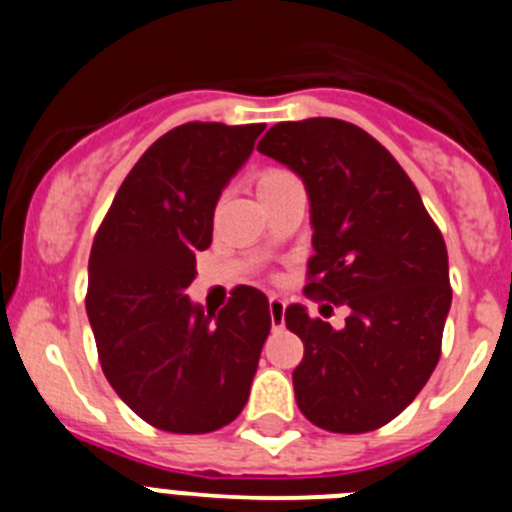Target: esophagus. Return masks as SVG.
<instances>
[{"instance_id":"obj_1","label":"esophagus","mask_w":512,"mask_h":512,"mask_svg":"<svg viewBox=\"0 0 512 512\" xmlns=\"http://www.w3.org/2000/svg\"><path fill=\"white\" fill-rule=\"evenodd\" d=\"M284 310H287L284 300H279V297H269L271 328H282V325H284Z\"/></svg>"}]
</instances>
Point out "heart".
<instances>
[{"label": "heart", "mask_w": 512, "mask_h": 512, "mask_svg": "<svg viewBox=\"0 0 512 512\" xmlns=\"http://www.w3.org/2000/svg\"><path fill=\"white\" fill-rule=\"evenodd\" d=\"M289 182H295V176L289 174V171L266 169L256 176V194H259V200H261V197H266L269 192H274V189L284 187V184H289Z\"/></svg>", "instance_id": "obj_1"}]
</instances>
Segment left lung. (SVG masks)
I'll use <instances>...</instances> for the list:
<instances>
[{
	"label": "left lung",
	"instance_id": "obj_1",
	"mask_svg": "<svg viewBox=\"0 0 512 512\" xmlns=\"http://www.w3.org/2000/svg\"><path fill=\"white\" fill-rule=\"evenodd\" d=\"M259 151L302 179L310 197L307 297L346 305L341 330L289 305L305 343L292 372L297 408L330 433L382 428L408 408L441 356L451 307L449 253L418 189L366 130L333 117L279 122Z\"/></svg>",
	"mask_w": 512,
	"mask_h": 512
}]
</instances>
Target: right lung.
<instances>
[{
	"instance_id": "1",
	"label": "right lung",
	"mask_w": 512,
	"mask_h": 512,
	"mask_svg": "<svg viewBox=\"0 0 512 512\" xmlns=\"http://www.w3.org/2000/svg\"><path fill=\"white\" fill-rule=\"evenodd\" d=\"M266 125L187 122L153 143L117 189L89 256L87 315L99 364L135 415L210 433L241 415L271 330L269 300L235 287L205 312L187 297L225 184Z\"/></svg>"
}]
</instances>
